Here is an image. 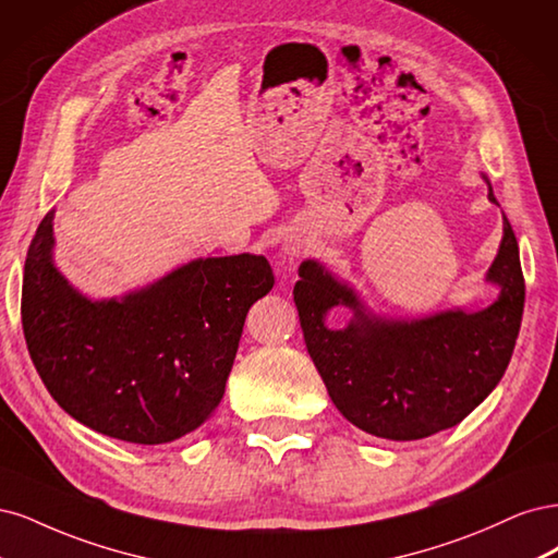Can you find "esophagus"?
Returning a JSON list of instances; mask_svg holds the SVG:
<instances>
[{
    "label": "esophagus",
    "mask_w": 558,
    "mask_h": 558,
    "mask_svg": "<svg viewBox=\"0 0 558 558\" xmlns=\"http://www.w3.org/2000/svg\"><path fill=\"white\" fill-rule=\"evenodd\" d=\"M282 250H284L287 257H299L303 253V243H299V241H284Z\"/></svg>",
    "instance_id": "esophagus-1"
}]
</instances>
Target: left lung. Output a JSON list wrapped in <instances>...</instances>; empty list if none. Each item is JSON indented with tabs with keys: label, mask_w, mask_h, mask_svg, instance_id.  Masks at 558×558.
<instances>
[{
	"label": "left lung",
	"mask_w": 558,
	"mask_h": 558,
	"mask_svg": "<svg viewBox=\"0 0 558 558\" xmlns=\"http://www.w3.org/2000/svg\"><path fill=\"white\" fill-rule=\"evenodd\" d=\"M482 181L498 206L489 178L482 173ZM484 280L498 287L487 308L399 319L373 313L322 262H301L294 303L305 348L348 422L377 438L420 440L457 426L489 397L510 364L524 313L519 245L506 213ZM338 304L350 307L353 319L331 330L326 315Z\"/></svg>",
	"instance_id": "obj_1"
}]
</instances>
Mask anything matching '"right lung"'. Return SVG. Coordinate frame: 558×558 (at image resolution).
<instances>
[{"label": "right lung", "instance_id": "obj_1", "mask_svg": "<svg viewBox=\"0 0 558 558\" xmlns=\"http://www.w3.org/2000/svg\"><path fill=\"white\" fill-rule=\"evenodd\" d=\"M56 210L25 259L23 331L50 397L124 442L199 428L225 397L250 305L271 292L264 255L199 257L134 292L89 299L56 266Z\"/></svg>", "mask_w": 558, "mask_h": 558}]
</instances>
